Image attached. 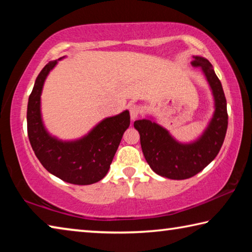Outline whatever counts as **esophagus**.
I'll list each match as a JSON object with an SVG mask.
<instances>
[{"mask_svg":"<svg viewBox=\"0 0 252 252\" xmlns=\"http://www.w3.org/2000/svg\"><path fill=\"white\" fill-rule=\"evenodd\" d=\"M129 111L132 120H135V119L140 116V113L142 112V106L140 104H131L129 106Z\"/></svg>","mask_w":252,"mask_h":252,"instance_id":"1","label":"esophagus"}]
</instances>
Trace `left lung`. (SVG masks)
<instances>
[{
  "instance_id": "left-lung-1",
  "label": "left lung",
  "mask_w": 252,
  "mask_h": 252,
  "mask_svg": "<svg viewBox=\"0 0 252 252\" xmlns=\"http://www.w3.org/2000/svg\"><path fill=\"white\" fill-rule=\"evenodd\" d=\"M191 64L200 67L206 75L216 106L207 130L197 141L178 142L164 127L148 119L134 122L143 156L150 168L159 176L173 180H183L202 171L219 153L228 127L227 100L211 63L204 58L193 57Z\"/></svg>"
}]
</instances>
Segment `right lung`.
Wrapping results in <instances>:
<instances>
[{
	"label": "right lung",
	"instance_id": "obj_1",
	"mask_svg": "<svg viewBox=\"0 0 252 252\" xmlns=\"http://www.w3.org/2000/svg\"><path fill=\"white\" fill-rule=\"evenodd\" d=\"M58 61L46 64L34 83L28 103V135L34 153L50 173L73 185H92L108 173L111 162L130 126L125 111L101 121L88 135L76 141L63 142L46 132L41 118V93L49 72Z\"/></svg>",
	"mask_w": 252,
	"mask_h": 252
}]
</instances>
